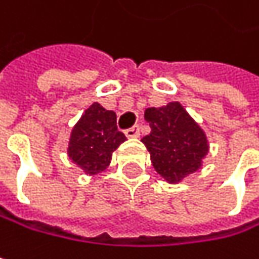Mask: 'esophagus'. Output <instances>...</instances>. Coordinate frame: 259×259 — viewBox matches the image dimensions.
<instances>
[{
    "label": "esophagus",
    "mask_w": 259,
    "mask_h": 259,
    "mask_svg": "<svg viewBox=\"0 0 259 259\" xmlns=\"http://www.w3.org/2000/svg\"><path fill=\"white\" fill-rule=\"evenodd\" d=\"M124 133H126L127 138H138L139 136V126H133V127L126 130Z\"/></svg>",
    "instance_id": "obj_1"
}]
</instances>
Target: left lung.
Instances as JSON below:
<instances>
[{
	"label": "left lung",
	"mask_w": 259,
	"mask_h": 259,
	"mask_svg": "<svg viewBox=\"0 0 259 259\" xmlns=\"http://www.w3.org/2000/svg\"><path fill=\"white\" fill-rule=\"evenodd\" d=\"M144 118L151 132L142 142L157 174L176 184L202 166V159L208 153L207 136L179 102L147 108Z\"/></svg>",
	"instance_id": "obj_1"
}]
</instances>
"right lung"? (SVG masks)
<instances>
[{
    "instance_id": "right-lung-1",
    "label": "right lung",
    "mask_w": 259,
    "mask_h": 259,
    "mask_svg": "<svg viewBox=\"0 0 259 259\" xmlns=\"http://www.w3.org/2000/svg\"><path fill=\"white\" fill-rule=\"evenodd\" d=\"M124 141V133L117 129L115 112L94 102L72 129L67 154L85 174L96 176L109 166L112 153Z\"/></svg>"
}]
</instances>
